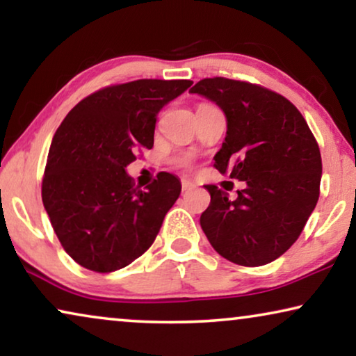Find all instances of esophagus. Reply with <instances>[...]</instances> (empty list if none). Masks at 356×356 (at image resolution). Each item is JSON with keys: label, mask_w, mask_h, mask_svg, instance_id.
Listing matches in <instances>:
<instances>
[{"label": "esophagus", "mask_w": 356, "mask_h": 356, "mask_svg": "<svg viewBox=\"0 0 356 356\" xmlns=\"http://www.w3.org/2000/svg\"><path fill=\"white\" fill-rule=\"evenodd\" d=\"M194 188H196V184L191 183V181H188V179H183V181H181V189H183V193L193 191Z\"/></svg>", "instance_id": "esophagus-1"}]
</instances>
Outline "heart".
Instances as JSON below:
<instances>
[{"mask_svg": "<svg viewBox=\"0 0 356 356\" xmlns=\"http://www.w3.org/2000/svg\"><path fill=\"white\" fill-rule=\"evenodd\" d=\"M175 162H177L178 165H181V167H186V165L189 163V159L188 157H179V159L175 160Z\"/></svg>", "mask_w": 356, "mask_h": 356, "instance_id": "1", "label": "heart"}]
</instances>
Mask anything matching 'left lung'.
I'll list each match as a JSON object with an SVG mask.
<instances>
[{
  "label": "left lung",
  "mask_w": 356,
  "mask_h": 356,
  "mask_svg": "<svg viewBox=\"0 0 356 356\" xmlns=\"http://www.w3.org/2000/svg\"><path fill=\"white\" fill-rule=\"evenodd\" d=\"M189 92L223 110L227 136L213 167L245 181L236 197L206 184L211 204L201 216L202 230L225 259L269 264L298 240L314 211L323 175L319 145L298 108L266 87L207 77Z\"/></svg>",
  "instance_id": "obj_1"
}]
</instances>
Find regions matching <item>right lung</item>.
<instances>
[{"instance_id":"obj_1","label":"right lung","mask_w":356,"mask_h":356,"mask_svg":"<svg viewBox=\"0 0 356 356\" xmlns=\"http://www.w3.org/2000/svg\"><path fill=\"white\" fill-rule=\"evenodd\" d=\"M191 84L139 79L104 87L82 99L56 129L42 201L61 246L79 266L113 272L152 246L181 183L160 172L139 189L124 168L139 149H152L159 111Z\"/></svg>"}]
</instances>
